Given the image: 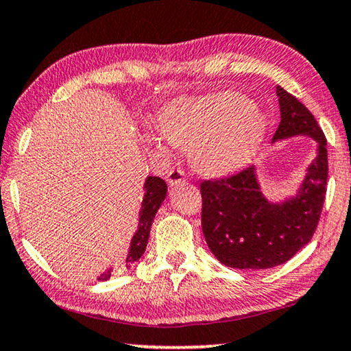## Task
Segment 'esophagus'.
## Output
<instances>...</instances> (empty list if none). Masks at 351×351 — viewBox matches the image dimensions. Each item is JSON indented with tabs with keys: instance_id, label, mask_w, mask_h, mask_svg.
I'll list each match as a JSON object with an SVG mask.
<instances>
[{
	"instance_id": "esophagus-1",
	"label": "esophagus",
	"mask_w": 351,
	"mask_h": 351,
	"mask_svg": "<svg viewBox=\"0 0 351 351\" xmlns=\"http://www.w3.org/2000/svg\"><path fill=\"white\" fill-rule=\"evenodd\" d=\"M167 182H169L170 187L181 186L186 182V173L181 169H171L169 173H167Z\"/></svg>"
}]
</instances>
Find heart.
<instances>
[{"instance_id":"1","label":"heart","mask_w":351,"mask_h":351,"mask_svg":"<svg viewBox=\"0 0 351 351\" xmlns=\"http://www.w3.org/2000/svg\"><path fill=\"white\" fill-rule=\"evenodd\" d=\"M164 135L182 149L191 147L195 169L226 173L250 159L265 130V117L248 98L221 92L171 108L160 121ZM157 146L160 136H152Z\"/></svg>"}]
</instances>
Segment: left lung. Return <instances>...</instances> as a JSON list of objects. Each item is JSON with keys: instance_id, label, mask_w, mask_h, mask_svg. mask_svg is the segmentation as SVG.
<instances>
[{"instance_id": "8db88e82", "label": "left lung", "mask_w": 351, "mask_h": 351, "mask_svg": "<svg viewBox=\"0 0 351 351\" xmlns=\"http://www.w3.org/2000/svg\"><path fill=\"white\" fill-rule=\"evenodd\" d=\"M280 125L274 140L307 135L317 141V157L307 167L298 194L281 202L264 197L256 167L213 181H202V230L221 264L232 269H270L285 264L312 240L322 216L328 149L312 112L276 86Z\"/></svg>"}]
</instances>
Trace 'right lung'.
Wrapping results in <instances>:
<instances>
[{"instance_id": "obj_1", "label": "right lung", "mask_w": 351, "mask_h": 351, "mask_svg": "<svg viewBox=\"0 0 351 351\" xmlns=\"http://www.w3.org/2000/svg\"><path fill=\"white\" fill-rule=\"evenodd\" d=\"M145 197H143V204L140 210V223H138V229L130 240V245H128V250L124 256V261H122V265L124 267H130V265L138 261L145 253L147 239H149V232L152 221H154V216L157 210L160 208L162 202L165 200L167 197V182L159 176H147L145 181ZM112 269H108L106 272H103L98 280L105 281L111 276Z\"/></svg>"}]
</instances>
